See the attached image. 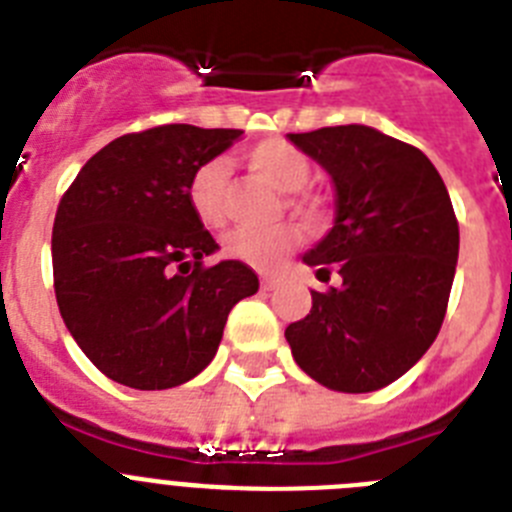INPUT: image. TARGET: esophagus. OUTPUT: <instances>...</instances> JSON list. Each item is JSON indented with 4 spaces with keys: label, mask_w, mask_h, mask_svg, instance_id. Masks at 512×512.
Masks as SVG:
<instances>
[{
    "label": "esophagus",
    "mask_w": 512,
    "mask_h": 512,
    "mask_svg": "<svg viewBox=\"0 0 512 512\" xmlns=\"http://www.w3.org/2000/svg\"><path fill=\"white\" fill-rule=\"evenodd\" d=\"M279 287V279L277 277H261V289L264 292H271V289Z\"/></svg>",
    "instance_id": "esophagus-1"
}]
</instances>
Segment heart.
<instances>
[{
  "label": "heart",
  "mask_w": 512,
  "mask_h": 512,
  "mask_svg": "<svg viewBox=\"0 0 512 512\" xmlns=\"http://www.w3.org/2000/svg\"><path fill=\"white\" fill-rule=\"evenodd\" d=\"M246 161L261 179L282 192H297L310 182V158L284 138H266L246 153ZM228 184L230 166L223 158H210L194 169L187 184V200L192 212L207 228H220L228 217ZM300 243V230L282 223L266 230L238 228L225 238V253L230 259L243 261L259 271H274L287 253Z\"/></svg>",
  "instance_id": "heart-1"
}]
</instances>
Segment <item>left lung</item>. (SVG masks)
I'll list each match as a JSON object with an SVG mask.
<instances>
[{"instance_id": "obj_1", "label": "left lung", "mask_w": 512, "mask_h": 512, "mask_svg": "<svg viewBox=\"0 0 512 512\" xmlns=\"http://www.w3.org/2000/svg\"><path fill=\"white\" fill-rule=\"evenodd\" d=\"M336 184V223L305 264L341 274L289 323L292 356L328 390L374 392L400 379L441 330L459 223L423 151L366 125L289 133Z\"/></svg>"}]
</instances>
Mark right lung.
I'll return each mask as SVG.
<instances>
[{"label": "right lung", "instance_id": "add662e5", "mask_svg": "<svg viewBox=\"0 0 512 512\" xmlns=\"http://www.w3.org/2000/svg\"><path fill=\"white\" fill-rule=\"evenodd\" d=\"M243 130L158 125L94 153L58 202L53 287L61 318L104 377L133 390L189 382L217 354L235 302L256 295L243 261L205 266L215 238L187 200L194 169Z\"/></svg>", "mask_w": 512, "mask_h": 512}]
</instances>
